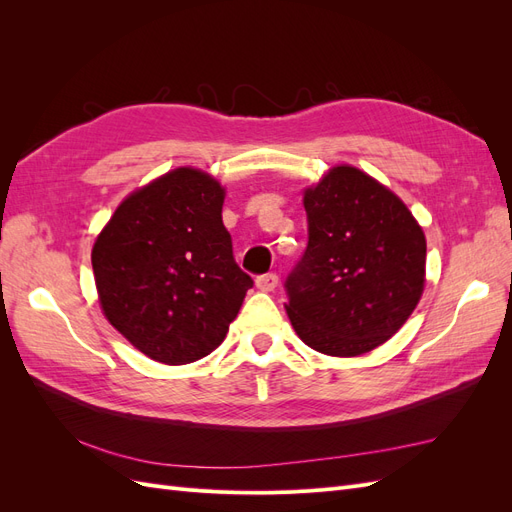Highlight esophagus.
<instances>
[{
  "mask_svg": "<svg viewBox=\"0 0 512 512\" xmlns=\"http://www.w3.org/2000/svg\"><path fill=\"white\" fill-rule=\"evenodd\" d=\"M277 282H280V277H277V273H265V275H258L256 277V286L258 290L262 292H271L277 288Z\"/></svg>",
  "mask_w": 512,
  "mask_h": 512,
  "instance_id": "34e87169",
  "label": "esophagus"
}]
</instances>
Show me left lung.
Listing matches in <instances>:
<instances>
[{
  "label": "left lung",
  "instance_id": "1",
  "mask_svg": "<svg viewBox=\"0 0 512 512\" xmlns=\"http://www.w3.org/2000/svg\"><path fill=\"white\" fill-rule=\"evenodd\" d=\"M303 205L307 247L284 282L292 327L322 354L374 350L421 299L423 230L391 190L352 166L324 175Z\"/></svg>",
  "mask_w": 512,
  "mask_h": 512
}]
</instances>
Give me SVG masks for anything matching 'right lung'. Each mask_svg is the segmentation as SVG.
<instances>
[{"label": "right lung", "mask_w": 512, "mask_h": 512, "mask_svg": "<svg viewBox=\"0 0 512 512\" xmlns=\"http://www.w3.org/2000/svg\"><path fill=\"white\" fill-rule=\"evenodd\" d=\"M224 190L207 173L177 168L130 194L91 252L108 322L166 365L218 348L254 280L232 256Z\"/></svg>", "instance_id": "obj_1"}]
</instances>
